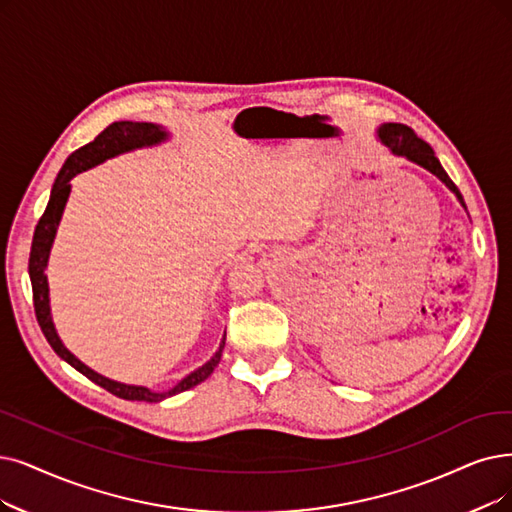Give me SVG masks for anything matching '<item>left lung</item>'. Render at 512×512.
<instances>
[{"mask_svg": "<svg viewBox=\"0 0 512 512\" xmlns=\"http://www.w3.org/2000/svg\"><path fill=\"white\" fill-rule=\"evenodd\" d=\"M378 138L395 155L410 159V161L418 163V166H422L424 170L435 174L443 182V185L458 197V201L464 206V199H462L458 187L454 185L452 178H449L447 172L443 170L439 159L435 157V151L431 149V145H428V142L418 138L412 128H407L403 124H384V126L378 128Z\"/></svg>", "mask_w": 512, "mask_h": 512, "instance_id": "1", "label": "left lung"}]
</instances>
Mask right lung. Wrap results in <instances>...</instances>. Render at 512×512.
Instances as JSON below:
<instances>
[{
    "mask_svg": "<svg viewBox=\"0 0 512 512\" xmlns=\"http://www.w3.org/2000/svg\"><path fill=\"white\" fill-rule=\"evenodd\" d=\"M166 138H168L166 130L155 126V124H147V121H115V124L102 130L92 142H88L86 147H81L75 153H71L69 159L65 161V166L60 168V172L54 180L46 212L42 218H39L37 227H35V235H33V243H31V256H29V277H31V285H33L35 317H37L39 327H42L46 340L54 349V353L60 359H65L69 365H73L77 372H81L86 378L96 382L98 386L107 388V391L113 393L115 397L128 399V401L157 403V401H163L172 395H178L182 391H189V388L197 386L199 382H203L214 372V367L218 365V361L222 357L224 340H227V336H222V342L218 346L216 355L208 363H203L199 370L191 372L187 378H182L174 388H170V391H166V393H155L147 386L121 384V382L109 380L105 376L96 374L94 370H90L88 365L81 363L63 344V340L58 338L56 327L52 323V315H50V294H48L50 290H48L46 267H48V258H50V250H52V243L56 237L60 216H63V210L67 206V199L71 193V178L79 172H86V170L98 166V163H102L105 159H111L115 155L128 153L134 149L159 145V142H163Z\"/></svg>",
    "mask_w": 512,
    "mask_h": 512,
    "instance_id": "obj_1",
    "label": "right lung"
}]
</instances>
